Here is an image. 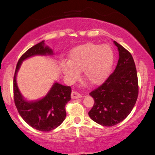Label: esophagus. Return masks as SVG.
<instances>
[{
    "instance_id": "34e87169",
    "label": "esophagus",
    "mask_w": 155,
    "mask_h": 155,
    "mask_svg": "<svg viewBox=\"0 0 155 155\" xmlns=\"http://www.w3.org/2000/svg\"><path fill=\"white\" fill-rule=\"evenodd\" d=\"M82 95L81 94H80L79 92H75V91H73L71 93V98L74 99H78V98H80L82 97Z\"/></svg>"
}]
</instances>
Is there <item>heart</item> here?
Listing matches in <instances>:
<instances>
[{"mask_svg":"<svg viewBox=\"0 0 155 155\" xmlns=\"http://www.w3.org/2000/svg\"><path fill=\"white\" fill-rule=\"evenodd\" d=\"M113 63L114 52L109 45L89 42L73 48L68 63H61V68L71 81L77 80L82 70L84 79L92 85H97L107 79Z\"/></svg>","mask_w":155,"mask_h":155,"instance_id":"heart-1","label":"heart"}]
</instances>
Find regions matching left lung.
Returning <instances> with one entry per match:
<instances>
[{
	"mask_svg": "<svg viewBox=\"0 0 155 155\" xmlns=\"http://www.w3.org/2000/svg\"><path fill=\"white\" fill-rule=\"evenodd\" d=\"M119 51L117 65L103 84L90 94L94 104L89 116L103 126L119 124L132 111L138 96V80L132 55L114 41Z\"/></svg>",
	"mask_w": 155,
	"mask_h": 155,
	"instance_id": "8db88e82",
	"label": "left lung"
}]
</instances>
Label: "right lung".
Returning <instances> with one entry per match:
<instances>
[{
    "mask_svg": "<svg viewBox=\"0 0 155 155\" xmlns=\"http://www.w3.org/2000/svg\"><path fill=\"white\" fill-rule=\"evenodd\" d=\"M53 54L52 50L44 45V41L33 46L19 59L13 79L15 104L23 120L33 128L48 132L62 124L66 116L65 105L71 100V87L56 82L45 97L39 101H25L16 82V75L25 59L35 55Z\"/></svg>",
    "mask_w": 155,
    "mask_h": 155,
    "instance_id": "obj_1",
    "label": "right lung"
}]
</instances>
